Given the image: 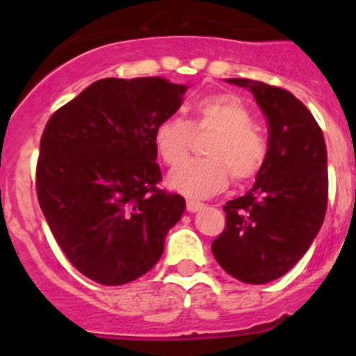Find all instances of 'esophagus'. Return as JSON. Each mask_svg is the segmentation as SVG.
I'll return each instance as SVG.
<instances>
[{"mask_svg": "<svg viewBox=\"0 0 356 356\" xmlns=\"http://www.w3.org/2000/svg\"><path fill=\"white\" fill-rule=\"evenodd\" d=\"M203 203H200V201H196V200H187V210L188 212H197V210H201L203 209Z\"/></svg>", "mask_w": 356, "mask_h": 356, "instance_id": "34e87169", "label": "esophagus"}]
</instances>
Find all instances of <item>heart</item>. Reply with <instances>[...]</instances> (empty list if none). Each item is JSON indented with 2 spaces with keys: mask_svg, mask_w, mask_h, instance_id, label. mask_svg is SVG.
<instances>
[{
  "mask_svg": "<svg viewBox=\"0 0 356 356\" xmlns=\"http://www.w3.org/2000/svg\"><path fill=\"white\" fill-rule=\"evenodd\" d=\"M194 121L165 118L153 130V146L169 168L180 165L190 154L193 135L212 134L204 152L209 159L184 164L169 175L175 191L193 197L221 193L229 184L246 185L262 172L267 143L253 128V114L234 94H212L200 99Z\"/></svg>",
  "mask_w": 356,
  "mask_h": 356,
  "instance_id": "obj_1",
  "label": "heart"
}]
</instances>
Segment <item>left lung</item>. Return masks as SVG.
Segmentation results:
<instances>
[{"label": "left lung", "mask_w": 356, "mask_h": 356, "mask_svg": "<svg viewBox=\"0 0 356 356\" xmlns=\"http://www.w3.org/2000/svg\"><path fill=\"white\" fill-rule=\"evenodd\" d=\"M228 81L248 87L267 118V160L250 193L222 207L226 225L213 238L212 253L234 278L269 284L298 264L325 221V137L289 90L246 78Z\"/></svg>", "instance_id": "8db88e82"}]
</instances>
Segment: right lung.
Wrapping results in <instances>:
<instances>
[{
    "instance_id": "add662e5",
    "label": "right lung",
    "mask_w": 356,
    "mask_h": 356,
    "mask_svg": "<svg viewBox=\"0 0 356 356\" xmlns=\"http://www.w3.org/2000/svg\"><path fill=\"white\" fill-rule=\"evenodd\" d=\"M187 87L165 78H103L49 118L40 137L37 200L69 262L122 285L159 262L185 200L162 181L153 130Z\"/></svg>"
}]
</instances>
